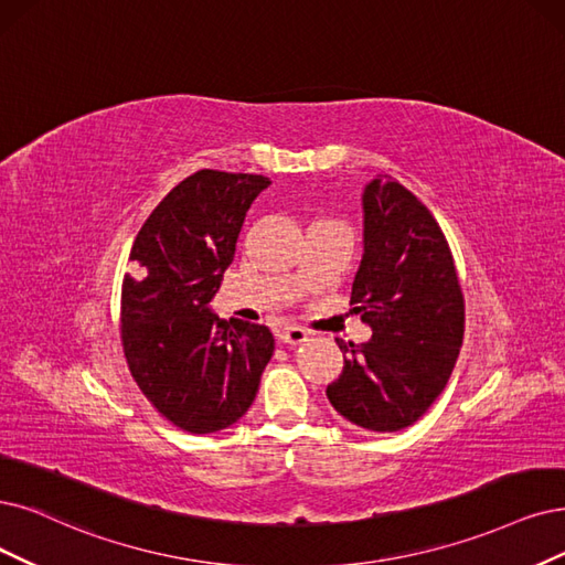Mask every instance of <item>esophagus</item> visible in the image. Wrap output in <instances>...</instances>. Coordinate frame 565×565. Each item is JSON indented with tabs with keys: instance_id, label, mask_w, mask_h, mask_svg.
Listing matches in <instances>:
<instances>
[{
	"instance_id": "1",
	"label": "esophagus",
	"mask_w": 565,
	"mask_h": 565,
	"mask_svg": "<svg viewBox=\"0 0 565 565\" xmlns=\"http://www.w3.org/2000/svg\"><path fill=\"white\" fill-rule=\"evenodd\" d=\"M279 340L286 342V344H302L307 342V330L300 328V326H286L281 332H279Z\"/></svg>"
}]
</instances>
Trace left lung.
Wrapping results in <instances>:
<instances>
[{"label":"left lung","mask_w":565,"mask_h":565,"mask_svg":"<svg viewBox=\"0 0 565 565\" xmlns=\"http://www.w3.org/2000/svg\"><path fill=\"white\" fill-rule=\"evenodd\" d=\"M351 305L372 338L338 340L344 370L326 388L328 401L365 430H403L445 391L463 344L466 307L440 225L391 177L363 191V258Z\"/></svg>","instance_id":"left-lung-1"}]
</instances>
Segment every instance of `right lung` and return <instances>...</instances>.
Masks as SVG:
<instances>
[{"label": "right lung", "instance_id": "1", "mask_svg": "<svg viewBox=\"0 0 565 565\" xmlns=\"http://www.w3.org/2000/svg\"><path fill=\"white\" fill-rule=\"evenodd\" d=\"M267 185L260 174L200 170L162 198L132 244L122 351L141 393L181 430L204 435L242 419L275 353L267 326L209 309L248 206Z\"/></svg>", "mask_w": 565, "mask_h": 565}]
</instances>
